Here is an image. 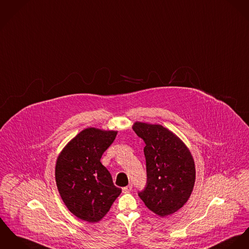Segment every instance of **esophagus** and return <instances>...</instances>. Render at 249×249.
I'll use <instances>...</instances> for the list:
<instances>
[{
	"instance_id": "obj_1",
	"label": "esophagus",
	"mask_w": 249,
	"mask_h": 249,
	"mask_svg": "<svg viewBox=\"0 0 249 249\" xmlns=\"http://www.w3.org/2000/svg\"><path fill=\"white\" fill-rule=\"evenodd\" d=\"M131 190H132V184H128V185L123 187V192H124V193L125 192H129Z\"/></svg>"
}]
</instances>
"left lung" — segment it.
Segmentation results:
<instances>
[{
	"label": "left lung",
	"mask_w": 249,
	"mask_h": 249,
	"mask_svg": "<svg viewBox=\"0 0 249 249\" xmlns=\"http://www.w3.org/2000/svg\"><path fill=\"white\" fill-rule=\"evenodd\" d=\"M133 130L143 140L146 184L139 197L159 216H167L185 204L195 182V164L181 140L160 124L135 123Z\"/></svg>",
	"instance_id": "obj_1"
}]
</instances>
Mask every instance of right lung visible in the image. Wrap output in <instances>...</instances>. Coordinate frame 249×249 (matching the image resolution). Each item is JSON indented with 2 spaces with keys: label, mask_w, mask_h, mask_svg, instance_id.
I'll use <instances>...</instances> for the list:
<instances>
[{
  "label": "right lung",
  "mask_w": 249,
  "mask_h": 249,
  "mask_svg": "<svg viewBox=\"0 0 249 249\" xmlns=\"http://www.w3.org/2000/svg\"><path fill=\"white\" fill-rule=\"evenodd\" d=\"M116 135L117 131L87 128L68 142L57 160L59 193L68 210L84 221H100L122 192L101 162Z\"/></svg>",
  "instance_id": "obj_1"
}]
</instances>
